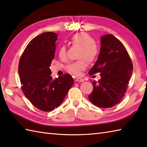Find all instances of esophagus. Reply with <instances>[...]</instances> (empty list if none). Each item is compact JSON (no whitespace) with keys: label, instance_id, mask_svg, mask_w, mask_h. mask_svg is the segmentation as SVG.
<instances>
[{"label":"esophagus","instance_id":"1","mask_svg":"<svg viewBox=\"0 0 147 147\" xmlns=\"http://www.w3.org/2000/svg\"><path fill=\"white\" fill-rule=\"evenodd\" d=\"M75 81L78 82H83V81H84V79L81 78H76L75 79Z\"/></svg>","mask_w":147,"mask_h":147}]
</instances>
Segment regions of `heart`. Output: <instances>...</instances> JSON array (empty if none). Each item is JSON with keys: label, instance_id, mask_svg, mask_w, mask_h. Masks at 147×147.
<instances>
[{"label": "heart", "instance_id": "heart-1", "mask_svg": "<svg viewBox=\"0 0 147 147\" xmlns=\"http://www.w3.org/2000/svg\"><path fill=\"white\" fill-rule=\"evenodd\" d=\"M71 41L73 45L81 47L80 51V58H84L89 62H93L98 55V48L95 45V40L90 36L85 33H79L74 34L71 38ZM59 57L61 59L66 58L67 53L64 46H61L59 49ZM87 64L85 60H81L69 64L67 70L69 73L74 75H80L82 72L85 69Z\"/></svg>", "mask_w": 147, "mask_h": 147}]
</instances>
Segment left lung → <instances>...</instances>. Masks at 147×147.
<instances>
[{"label":"left lung","mask_w":147,"mask_h":147,"mask_svg":"<svg viewBox=\"0 0 147 147\" xmlns=\"http://www.w3.org/2000/svg\"><path fill=\"white\" fill-rule=\"evenodd\" d=\"M133 64L124 46L112 34L100 37V49L96 62L88 73H100V79L94 81L92 103L108 108L118 104L124 96L132 76Z\"/></svg>","instance_id":"left-lung-1"}]
</instances>
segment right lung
Masks as SVG:
<instances>
[{"instance_id": "add662e5", "label": "right lung", "mask_w": 147, "mask_h": 147, "mask_svg": "<svg viewBox=\"0 0 147 147\" xmlns=\"http://www.w3.org/2000/svg\"><path fill=\"white\" fill-rule=\"evenodd\" d=\"M57 35L44 32L28 43L20 59L18 73L22 89L36 108L50 111L63 102L74 83L69 74L53 80L50 69L55 59Z\"/></svg>"}]
</instances>
